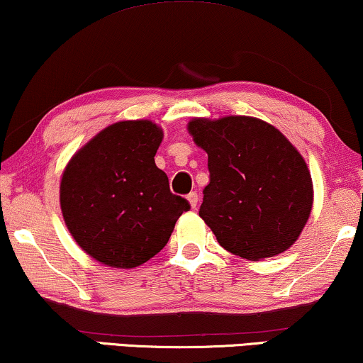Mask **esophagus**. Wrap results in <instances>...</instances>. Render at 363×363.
Wrapping results in <instances>:
<instances>
[{"label": "esophagus", "mask_w": 363, "mask_h": 363, "mask_svg": "<svg viewBox=\"0 0 363 363\" xmlns=\"http://www.w3.org/2000/svg\"><path fill=\"white\" fill-rule=\"evenodd\" d=\"M186 198H188V201H190L191 208H196L198 206V193L196 191H191Z\"/></svg>", "instance_id": "esophagus-1"}]
</instances>
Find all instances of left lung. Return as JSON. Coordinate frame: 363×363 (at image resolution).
<instances>
[{"label":"left lung","instance_id":"left-lung-1","mask_svg":"<svg viewBox=\"0 0 363 363\" xmlns=\"http://www.w3.org/2000/svg\"><path fill=\"white\" fill-rule=\"evenodd\" d=\"M188 130L208 153L210 183L200 216L226 251L259 261L299 238L312 208L311 173L301 153L252 117L195 118Z\"/></svg>","mask_w":363,"mask_h":363}]
</instances>
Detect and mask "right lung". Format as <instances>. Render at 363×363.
<instances>
[{"mask_svg": "<svg viewBox=\"0 0 363 363\" xmlns=\"http://www.w3.org/2000/svg\"><path fill=\"white\" fill-rule=\"evenodd\" d=\"M162 137L148 121L117 122L84 145L64 170V221L77 245L102 264L128 269L147 262L190 210L155 165Z\"/></svg>", "mask_w": 363, "mask_h": 363, "instance_id": "right-lung-1", "label": "right lung"}]
</instances>
